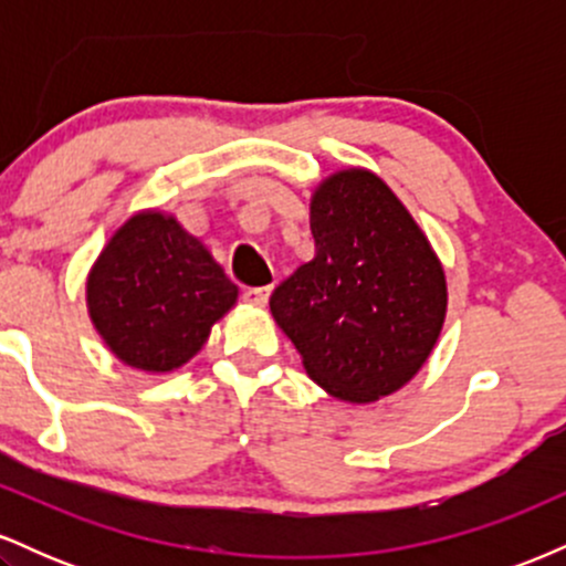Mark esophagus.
<instances>
[{
  "label": "esophagus",
  "instance_id": "obj_1",
  "mask_svg": "<svg viewBox=\"0 0 566 566\" xmlns=\"http://www.w3.org/2000/svg\"><path fill=\"white\" fill-rule=\"evenodd\" d=\"M269 295H271V287H247L244 290V301L252 305H265L269 303Z\"/></svg>",
  "mask_w": 566,
  "mask_h": 566
}]
</instances>
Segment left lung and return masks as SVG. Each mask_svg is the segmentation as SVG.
Here are the masks:
<instances>
[{
  "label": "left lung",
  "mask_w": 566,
  "mask_h": 566,
  "mask_svg": "<svg viewBox=\"0 0 566 566\" xmlns=\"http://www.w3.org/2000/svg\"><path fill=\"white\" fill-rule=\"evenodd\" d=\"M316 255L271 295V314L305 373L343 401L394 394L441 333V263L378 175L346 170L311 199Z\"/></svg>",
  "instance_id": "obj_1"
}]
</instances>
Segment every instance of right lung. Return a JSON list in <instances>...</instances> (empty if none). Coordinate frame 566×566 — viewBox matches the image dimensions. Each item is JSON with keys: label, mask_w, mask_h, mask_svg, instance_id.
<instances>
[{"label": "right lung", "mask_w": 566, "mask_h": 566, "mask_svg": "<svg viewBox=\"0 0 566 566\" xmlns=\"http://www.w3.org/2000/svg\"><path fill=\"white\" fill-rule=\"evenodd\" d=\"M237 303V284L175 218L140 212L101 252L87 279L97 333L129 367L170 373L205 346Z\"/></svg>", "instance_id": "add662e5"}]
</instances>
